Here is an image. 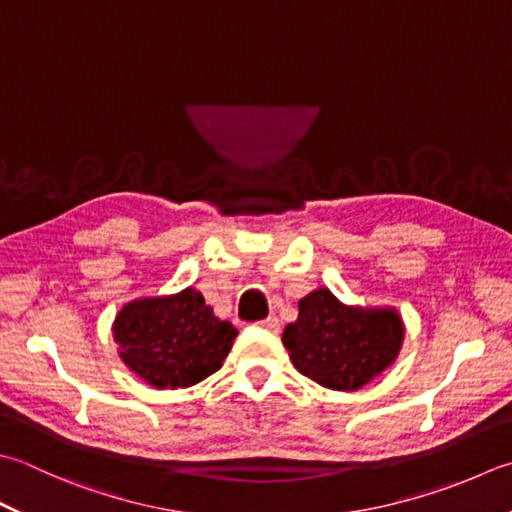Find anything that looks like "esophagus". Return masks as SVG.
I'll return each instance as SVG.
<instances>
[{
  "label": "esophagus",
  "mask_w": 512,
  "mask_h": 512,
  "mask_svg": "<svg viewBox=\"0 0 512 512\" xmlns=\"http://www.w3.org/2000/svg\"><path fill=\"white\" fill-rule=\"evenodd\" d=\"M259 326L270 330V333H277V330H279V319L277 317H268V319H264V322H259Z\"/></svg>",
  "instance_id": "1"
}]
</instances>
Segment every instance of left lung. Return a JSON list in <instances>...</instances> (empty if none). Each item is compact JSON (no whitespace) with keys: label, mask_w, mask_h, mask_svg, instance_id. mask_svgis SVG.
Listing matches in <instances>:
<instances>
[{"label":"left lung","mask_w":512,"mask_h":512,"mask_svg":"<svg viewBox=\"0 0 512 512\" xmlns=\"http://www.w3.org/2000/svg\"><path fill=\"white\" fill-rule=\"evenodd\" d=\"M282 342L299 373L330 390H359L395 362L404 324L395 308L346 306L328 288L299 299Z\"/></svg>","instance_id":"1"}]
</instances>
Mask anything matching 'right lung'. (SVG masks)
Listing matches in <instances>:
<instances>
[{
	"instance_id": "add662e5",
	"label": "right lung",
	"mask_w": 512,
	"mask_h": 512,
	"mask_svg": "<svg viewBox=\"0 0 512 512\" xmlns=\"http://www.w3.org/2000/svg\"><path fill=\"white\" fill-rule=\"evenodd\" d=\"M113 337L135 375L153 388L175 390L217 373L237 330L215 317L199 290L184 288L177 295L128 302L115 317Z\"/></svg>"
}]
</instances>
